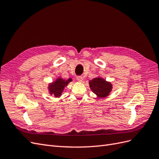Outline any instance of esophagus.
I'll use <instances>...</instances> for the list:
<instances>
[{
	"label": "esophagus",
	"mask_w": 159,
	"mask_h": 159,
	"mask_svg": "<svg viewBox=\"0 0 159 159\" xmlns=\"http://www.w3.org/2000/svg\"><path fill=\"white\" fill-rule=\"evenodd\" d=\"M76 79H77V80H78V81H82V80H83L82 76H77L76 77Z\"/></svg>",
	"instance_id": "esophagus-1"
}]
</instances>
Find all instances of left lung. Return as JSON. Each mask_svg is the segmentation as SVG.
<instances>
[{
	"label": "left lung",
	"instance_id": "1",
	"mask_svg": "<svg viewBox=\"0 0 159 159\" xmlns=\"http://www.w3.org/2000/svg\"><path fill=\"white\" fill-rule=\"evenodd\" d=\"M89 87L99 98H105L111 91L112 85L102 78H94L89 81Z\"/></svg>",
	"mask_w": 159,
	"mask_h": 159
}]
</instances>
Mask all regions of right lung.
<instances>
[{
  "instance_id": "add662e5",
  "label": "right lung",
  "mask_w": 159,
  "mask_h": 159,
  "mask_svg": "<svg viewBox=\"0 0 159 159\" xmlns=\"http://www.w3.org/2000/svg\"><path fill=\"white\" fill-rule=\"evenodd\" d=\"M71 81V79L68 80H64L61 78H57L54 82L49 85V91L51 95H54L55 97L60 96L62 91H64L65 86Z\"/></svg>"
}]
</instances>
